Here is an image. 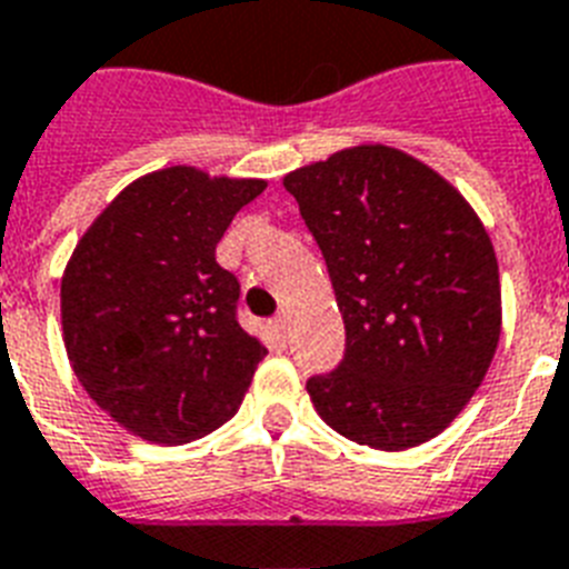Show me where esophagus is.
Returning a JSON list of instances; mask_svg holds the SVG:
<instances>
[{"instance_id": "1", "label": "esophagus", "mask_w": 569, "mask_h": 569, "mask_svg": "<svg viewBox=\"0 0 569 569\" xmlns=\"http://www.w3.org/2000/svg\"><path fill=\"white\" fill-rule=\"evenodd\" d=\"M272 329H276V335H279V338H284V332H288V317L284 315L276 317V320H272Z\"/></svg>"}]
</instances>
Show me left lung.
I'll return each mask as SVG.
<instances>
[{
  "instance_id": "8db88e82",
  "label": "left lung",
  "mask_w": 569,
  "mask_h": 569,
  "mask_svg": "<svg viewBox=\"0 0 569 569\" xmlns=\"http://www.w3.org/2000/svg\"><path fill=\"white\" fill-rule=\"evenodd\" d=\"M326 258L347 353L308 380L347 439L403 451L463 412L501 335L487 228L460 189L389 144H356L284 174Z\"/></svg>"
}]
</instances>
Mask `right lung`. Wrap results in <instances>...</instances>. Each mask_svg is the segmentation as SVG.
I'll use <instances>...</instances> for the list:
<instances>
[{"label": "right lung", "mask_w": 569, "mask_h": 569, "mask_svg": "<svg viewBox=\"0 0 569 569\" xmlns=\"http://www.w3.org/2000/svg\"><path fill=\"white\" fill-rule=\"evenodd\" d=\"M261 178L169 166L136 178L79 237L61 276L70 368L106 416L144 442L183 445L234 416L261 338L237 323L240 284L216 243Z\"/></svg>", "instance_id": "obj_1"}]
</instances>
